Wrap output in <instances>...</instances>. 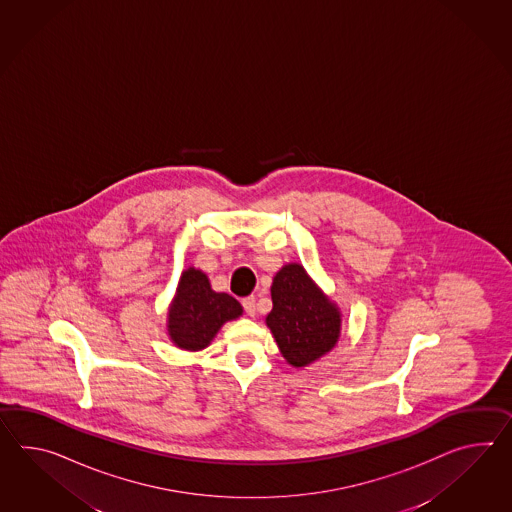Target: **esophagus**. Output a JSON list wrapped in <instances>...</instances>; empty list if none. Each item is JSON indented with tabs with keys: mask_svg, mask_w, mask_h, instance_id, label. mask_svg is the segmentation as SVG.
I'll use <instances>...</instances> for the list:
<instances>
[{
	"mask_svg": "<svg viewBox=\"0 0 512 512\" xmlns=\"http://www.w3.org/2000/svg\"><path fill=\"white\" fill-rule=\"evenodd\" d=\"M242 305H244V309L248 312V316H255L257 314V300H255V296H248V298H244L242 300Z\"/></svg>",
	"mask_w": 512,
	"mask_h": 512,
	"instance_id": "obj_1",
	"label": "esophagus"
}]
</instances>
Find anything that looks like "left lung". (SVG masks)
Returning a JSON list of instances; mask_svg holds the SVG:
<instances>
[{
	"instance_id": "left-lung-1",
	"label": "left lung",
	"mask_w": 512,
	"mask_h": 512,
	"mask_svg": "<svg viewBox=\"0 0 512 512\" xmlns=\"http://www.w3.org/2000/svg\"><path fill=\"white\" fill-rule=\"evenodd\" d=\"M270 290L274 307L266 325L290 366L305 368L337 346L342 312L300 262L285 264Z\"/></svg>"
}]
</instances>
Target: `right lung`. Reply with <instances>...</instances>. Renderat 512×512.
<instances>
[{"instance_id":"obj_1","label":"right lung","mask_w":512,"mask_h":512,"mask_svg":"<svg viewBox=\"0 0 512 512\" xmlns=\"http://www.w3.org/2000/svg\"><path fill=\"white\" fill-rule=\"evenodd\" d=\"M242 312V305L233 296L214 292L207 274L188 266L168 307L166 331L177 348L201 351L211 344L222 325L237 320Z\"/></svg>"}]
</instances>
